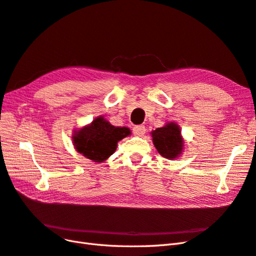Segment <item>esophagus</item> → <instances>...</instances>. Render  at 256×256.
<instances>
[{"instance_id": "34e87169", "label": "esophagus", "mask_w": 256, "mask_h": 256, "mask_svg": "<svg viewBox=\"0 0 256 256\" xmlns=\"http://www.w3.org/2000/svg\"><path fill=\"white\" fill-rule=\"evenodd\" d=\"M145 132H146V128H145V126H143V125H138V126H134V134L136 136H144Z\"/></svg>"}]
</instances>
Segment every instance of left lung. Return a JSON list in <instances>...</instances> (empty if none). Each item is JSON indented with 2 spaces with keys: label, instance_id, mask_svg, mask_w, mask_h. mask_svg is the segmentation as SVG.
Returning a JSON list of instances; mask_svg holds the SVG:
<instances>
[{
  "label": "left lung",
  "instance_id": "1",
  "mask_svg": "<svg viewBox=\"0 0 256 256\" xmlns=\"http://www.w3.org/2000/svg\"><path fill=\"white\" fill-rule=\"evenodd\" d=\"M152 143L158 152L166 159H176L184 148V140L180 126L175 122H168L164 127L152 131Z\"/></svg>",
  "mask_w": 256,
  "mask_h": 256
}]
</instances>
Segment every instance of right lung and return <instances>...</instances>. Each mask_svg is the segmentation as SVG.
<instances>
[{"label": "right lung", "instance_id": "1", "mask_svg": "<svg viewBox=\"0 0 256 256\" xmlns=\"http://www.w3.org/2000/svg\"><path fill=\"white\" fill-rule=\"evenodd\" d=\"M131 134L127 127H115L104 116L74 131L72 142L76 152L94 162H102L116 150L118 142Z\"/></svg>", "mask_w": 256, "mask_h": 256}]
</instances>
